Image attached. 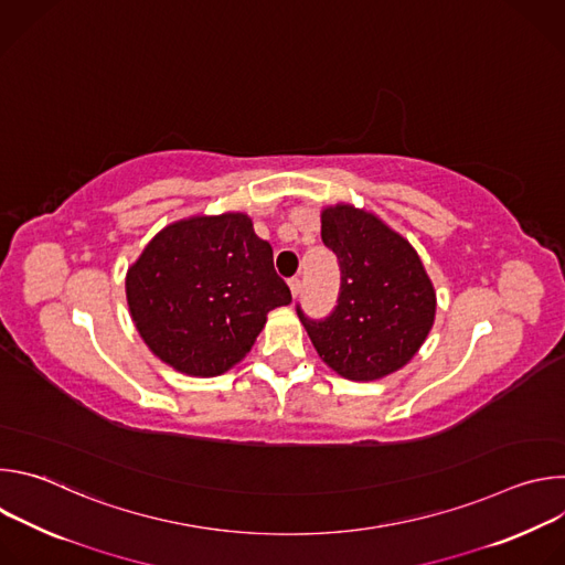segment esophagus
Returning a JSON list of instances; mask_svg holds the SVG:
<instances>
[{"label": "esophagus", "instance_id": "34e87169", "mask_svg": "<svg viewBox=\"0 0 565 565\" xmlns=\"http://www.w3.org/2000/svg\"><path fill=\"white\" fill-rule=\"evenodd\" d=\"M288 286H290V292H292V297H297V295L301 292V279H299V277H292V279H288Z\"/></svg>", "mask_w": 565, "mask_h": 565}]
</instances>
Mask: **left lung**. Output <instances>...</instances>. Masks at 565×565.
I'll return each instance as SVG.
<instances>
[{
	"instance_id": "8db88e82",
	"label": "left lung",
	"mask_w": 565,
	"mask_h": 565,
	"mask_svg": "<svg viewBox=\"0 0 565 565\" xmlns=\"http://www.w3.org/2000/svg\"><path fill=\"white\" fill-rule=\"evenodd\" d=\"M321 241L338 255L342 286L324 321L297 308L317 355L353 382L399 371L420 351L436 319V290L416 248L351 203L321 210Z\"/></svg>"
}]
</instances>
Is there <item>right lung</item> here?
Wrapping results in <instances>:
<instances>
[{
	"mask_svg": "<svg viewBox=\"0 0 565 565\" xmlns=\"http://www.w3.org/2000/svg\"><path fill=\"white\" fill-rule=\"evenodd\" d=\"M129 315L172 369L214 377L244 360L268 312L290 303L273 248L244 212L196 214L160 230L125 277Z\"/></svg>",
	"mask_w": 565,
	"mask_h": 565,
	"instance_id": "right-lung-1",
	"label": "right lung"
}]
</instances>
